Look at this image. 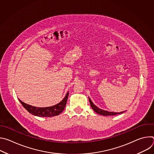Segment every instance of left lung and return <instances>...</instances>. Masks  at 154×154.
Wrapping results in <instances>:
<instances>
[{
	"label": "left lung",
	"instance_id": "1",
	"mask_svg": "<svg viewBox=\"0 0 154 154\" xmlns=\"http://www.w3.org/2000/svg\"><path fill=\"white\" fill-rule=\"evenodd\" d=\"M89 101H90V105L93 108V110L99 114V115H103V116H113V115H119V114H121V113H124V112H119V113H116V112H108V111H106V110H103V109H102L99 108H98L97 106H96L93 103V102L91 101V100L90 99V98L89 97Z\"/></svg>",
	"mask_w": 154,
	"mask_h": 154
}]
</instances>
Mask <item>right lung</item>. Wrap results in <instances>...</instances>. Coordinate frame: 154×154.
<instances>
[{
    "instance_id": "1",
    "label": "right lung",
    "mask_w": 154,
    "mask_h": 154,
    "mask_svg": "<svg viewBox=\"0 0 154 154\" xmlns=\"http://www.w3.org/2000/svg\"><path fill=\"white\" fill-rule=\"evenodd\" d=\"M68 96L69 92L67 93L64 99L60 103L48 107H36L32 106L21 101L19 99H18L27 110L33 115L39 117H52L60 115L64 110L66 105Z\"/></svg>"
}]
</instances>
